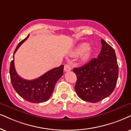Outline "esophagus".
Wrapping results in <instances>:
<instances>
[{"label":"esophagus","mask_w":131,"mask_h":131,"mask_svg":"<svg viewBox=\"0 0 131 131\" xmlns=\"http://www.w3.org/2000/svg\"><path fill=\"white\" fill-rule=\"evenodd\" d=\"M71 70V66L69 65V64H64V71L65 72H68V71H69Z\"/></svg>","instance_id":"34e87169"}]
</instances>
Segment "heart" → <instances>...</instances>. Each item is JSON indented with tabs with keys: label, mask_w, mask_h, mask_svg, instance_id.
<instances>
[{
	"label": "heart",
	"mask_w": 131,
	"mask_h": 131,
	"mask_svg": "<svg viewBox=\"0 0 131 131\" xmlns=\"http://www.w3.org/2000/svg\"><path fill=\"white\" fill-rule=\"evenodd\" d=\"M92 53V49L90 47H88V44L83 43L79 45L76 48L72 51L71 55L72 56H77L81 53L80 60L82 62H86L89 59Z\"/></svg>",
	"instance_id": "b5f03b06"
}]
</instances>
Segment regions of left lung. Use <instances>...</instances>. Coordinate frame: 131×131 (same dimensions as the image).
Here are the masks:
<instances>
[{"label": "left lung", "mask_w": 131, "mask_h": 131, "mask_svg": "<svg viewBox=\"0 0 131 131\" xmlns=\"http://www.w3.org/2000/svg\"><path fill=\"white\" fill-rule=\"evenodd\" d=\"M102 46L97 58L73 69L77 75L76 93L82 100L97 103L110 96L117 85L118 66L114 49L101 40Z\"/></svg>", "instance_id": "1"}]
</instances>
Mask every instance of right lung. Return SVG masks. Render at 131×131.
<instances>
[{"instance_id": "1", "label": "right lung", "mask_w": 131, "mask_h": 131, "mask_svg": "<svg viewBox=\"0 0 131 131\" xmlns=\"http://www.w3.org/2000/svg\"><path fill=\"white\" fill-rule=\"evenodd\" d=\"M21 40L15 49L13 58L20 46L28 38ZM14 60L11 62L9 68L11 82L16 92L21 98L33 103L46 102L54 91L56 82L63 74V65L53 68L36 79L28 80L18 75L14 67Z\"/></svg>"}]
</instances>
